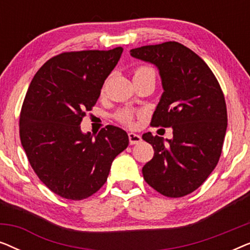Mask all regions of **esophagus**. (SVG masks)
<instances>
[{
	"label": "esophagus",
	"mask_w": 250,
	"mask_h": 250,
	"mask_svg": "<svg viewBox=\"0 0 250 250\" xmlns=\"http://www.w3.org/2000/svg\"><path fill=\"white\" fill-rule=\"evenodd\" d=\"M128 140L129 145H138L142 141V138L139 134H135V133H128Z\"/></svg>",
	"instance_id": "34e87169"
}]
</instances>
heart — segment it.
<instances>
[{
  "label": "heart",
  "instance_id": "obj_1",
  "mask_svg": "<svg viewBox=\"0 0 250 250\" xmlns=\"http://www.w3.org/2000/svg\"><path fill=\"white\" fill-rule=\"evenodd\" d=\"M146 73H153V70L150 67L140 66L134 70V77ZM116 119L124 125L134 126V114H133L131 110H128V109H124V110L119 111L118 114L116 115Z\"/></svg>",
  "mask_w": 250,
  "mask_h": 250
}]
</instances>
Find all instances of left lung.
<instances>
[{
    "label": "left lung",
    "mask_w": 250,
    "mask_h": 250,
    "mask_svg": "<svg viewBox=\"0 0 250 250\" xmlns=\"http://www.w3.org/2000/svg\"><path fill=\"white\" fill-rule=\"evenodd\" d=\"M131 56L156 64L164 87L150 125L172 127L173 139L148 132L152 159L143 179L163 196L180 198L197 190L220 160L228 126L223 91L201 58L177 42L145 45Z\"/></svg>",
    "instance_id": "obj_1"
}]
</instances>
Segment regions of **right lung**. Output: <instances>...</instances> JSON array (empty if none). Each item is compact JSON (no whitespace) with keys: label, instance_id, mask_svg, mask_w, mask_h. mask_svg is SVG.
Masks as SVG:
<instances>
[{"label":"right lung","instance_id":"obj_1","mask_svg":"<svg viewBox=\"0 0 250 250\" xmlns=\"http://www.w3.org/2000/svg\"><path fill=\"white\" fill-rule=\"evenodd\" d=\"M122 52L121 46L62 52L30 82L20 111V141L34 172L58 196L82 200L94 194L112 160L127 148L124 129L108 125L93 138L80 126Z\"/></svg>","mask_w":250,"mask_h":250}]
</instances>
